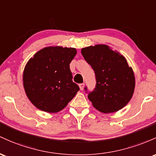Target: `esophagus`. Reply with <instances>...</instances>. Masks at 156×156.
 I'll return each instance as SVG.
<instances>
[{"label":"esophagus","mask_w":156,"mask_h":156,"mask_svg":"<svg viewBox=\"0 0 156 156\" xmlns=\"http://www.w3.org/2000/svg\"><path fill=\"white\" fill-rule=\"evenodd\" d=\"M79 86H80V90H83V89H84V86H85V84H84V83H81V84H80V85H79Z\"/></svg>","instance_id":"1"}]
</instances>
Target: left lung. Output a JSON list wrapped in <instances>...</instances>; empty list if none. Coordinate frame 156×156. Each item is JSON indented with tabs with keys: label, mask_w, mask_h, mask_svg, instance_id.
<instances>
[{
	"label": "left lung",
	"mask_w": 156,
	"mask_h": 156,
	"mask_svg": "<svg viewBox=\"0 0 156 156\" xmlns=\"http://www.w3.org/2000/svg\"><path fill=\"white\" fill-rule=\"evenodd\" d=\"M82 55L95 72V88L87 95L93 106L104 113L123 108L133 94L135 76L127 59L107 45L82 48ZM87 91V87H85Z\"/></svg>",
	"instance_id": "obj_1"
}]
</instances>
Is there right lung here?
<instances>
[{
	"label": "right lung",
	"instance_id": "right-lung-1",
	"mask_svg": "<svg viewBox=\"0 0 156 156\" xmlns=\"http://www.w3.org/2000/svg\"><path fill=\"white\" fill-rule=\"evenodd\" d=\"M74 48L45 47L28 61L23 74L26 94L38 109L57 113L66 108L80 87L72 81L70 63Z\"/></svg>",
	"mask_w": 156,
	"mask_h": 156
}]
</instances>
